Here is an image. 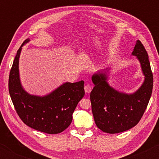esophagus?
Wrapping results in <instances>:
<instances>
[{"instance_id": "34e87169", "label": "esophagus", "mask_w": 159, "mask_h": 159, "mask_svg": "<svg viewBox=\"0 0 159 159\" xmlns=\"http://www.w3.org/2000/svg\"><path fill=\"white\" fill-rule=\"evenodd\" d=\"M84 90L87 93H90L91 92V90H92V87L89 84H86L84 86Z\"/></svg>"}]
</instances>
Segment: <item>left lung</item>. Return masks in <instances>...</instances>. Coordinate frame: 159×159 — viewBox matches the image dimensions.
I'll return each mask as SVG.
<instances>
[{
    "label": "left lung",
    "instance_id": "left-lung-1",
    "mask_svg": "<svg viewBox=\"0 0 159 159\" xmlns=\"http://www.w3.org/2000/svg\"><path fill=\"white\" fill-rule=\"evenodd\" d=\"M139 61L144 80L132 93L122 92L109 84L110 68L92 75L95 87L90 93L92 112L96 125L104 132L116 134L135 126L141 119L152 95L153 77L147 51L137 40L132 53Z\"/></svg>",
    "mask_w": 159,
    "mask_h": 159
}]
</instances>
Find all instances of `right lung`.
Segmentation results:
<instances>
[{"instance_id":"add662e5","label":"right lung","mask_w":159,"mask_h":159,"mask_svg":"<svg viewBox=\"0 0 159 159\" xmlns=\"http://www.w3.org/2000/svg\"><path fill=\"white\" fill-rule=\"evenodd\" d=\"M21 45L15 57L9 78V92L16 112L29 127L47 134H58L70 125L72 114L80 100L84 96L83 81L65 82L44 96L27 93L21 84L19 75Z\"/></svg>"}]
</instances>
